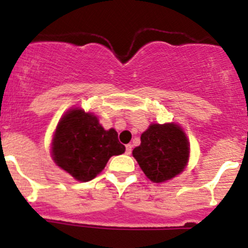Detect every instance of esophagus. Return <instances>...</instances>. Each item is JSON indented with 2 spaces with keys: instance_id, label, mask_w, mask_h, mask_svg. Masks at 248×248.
I'll list each match as a JSON object with an SVG mask.
<instances>
[{
  "instance_id": "obj_1",
  "label": "esophagus",
  "mask_w": 248,
  "mask_h": 248,
  "mask_svg": "<svg viewBox=\"0 0 248 248\" xmlns=\"http://www.w3.org/2000/svg\"><path fill=\"white\" fill-rule=\"evenodd\" d=\"M131 150H133V146H131L130 143H129V145H126V146H125V153H126V155H130V153H131Z\"/></svg>"
}]
</instances>
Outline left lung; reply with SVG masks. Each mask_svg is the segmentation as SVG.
<instances>
[{
    "mask_svg": "<svg viewBox=\"0 0 248 248\" xmlns=\"http://www.w3.org/2000/svg\"><path fill=\"white\" fill-rule=\"evenodd\" d=\"M190 145L183 129L174 123L151 124L141 135L133 155L145 175L153 183L170 180L185 169Z\"/></svg>",
    "mask_w": 248,
    "mask_h": 248,
    "instance_id": "left-lung-1",
    "label": "left lung"
}]
</instances>
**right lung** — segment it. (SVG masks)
<instances>
[{
    "instance_id": "obj_1",
    "label": "right lung",
    "mask_w": 248,
    "mask_h": 248,
    "mask_svg": "<svg viewBox=\"0 0 248 248\" xmlns=\"http://www.w3.org/2000/svg\"><path fill=\"white\" fill-rule=\"evenodd\" d=\"M125 152L114 129L105 130L93 113L69 109L58 123L52 140V158L79 181H90L112 155Z\"/></svg>"
}]
</instances>
